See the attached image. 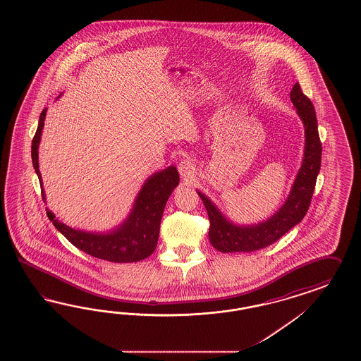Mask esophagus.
I'll use <instances>...</instances> for the list:
<instances>
[{
	"label": "esophagus",
	"instance_id": "34e87169",
	"mask_svg": "<svg viewBox=\"0 0 361 361\" xmlns=\"http://www.w3.org/2000/svg\"><path fill=\"white\" fill-rule=\"evenodd\" d=\"M178 172L185 181H192L193 177H195V173H196V168L190 160H186L185 159V160H181V163L178 164Z\"/></svg>",
	"mask_w": 361,
	"mask_h": 361
}]
</instances>
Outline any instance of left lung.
<instances>
[{"mask_svg": "<svg viewBox=\"0 0 361 361\" xmlns=\"http://www.w3.org/2000/svg\"><path fill=\"white\" fill-rule=\"evenodd\" d=\"M290 98L296 114L305 126V153L290 195L286 198L283 205L270 219L252 225L234 224L222 214V212L208 196L197 190L208 212L210 221L209 240L219 252H249L267 247L298 225L306 216L320 171L322 142L317 132L315 109L311 100L302 92L299 83L294 85L290 92Z\"/></svg>", "mask_w": 361, "mask_h": 361, "instance_id": "obj_1", "label": "left lung"}]
</instances>
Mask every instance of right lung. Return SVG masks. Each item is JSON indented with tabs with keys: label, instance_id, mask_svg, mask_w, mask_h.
Returning <instances> with one entry per match:
<instances>
[{
	"label": "right lung",
	"instance_id": "1",
	"mask_svg": "<svg viewBox=\"0 0 361 361\" xmlns=\"http://www.w3.org/2000/svg\"><path fill=\"white\" fill-rule=\"evenodd\" d=\"M46 111L47 109L41 112L38 128L32 142V160L35 173L39 178L44 202L46 195L38 165V148L44 130ZM178 183L180 176L173 165L149 176L135 198L127 219L109 231L99 233L70 228L56 219L49 208L46 209L47 217L53 221L55 229L82 252L109 262H139L148 258L157 246L165 204Z\"/></svg>",
	"mask_w": 361,
	"mask_h": 361
}]
</instances>
